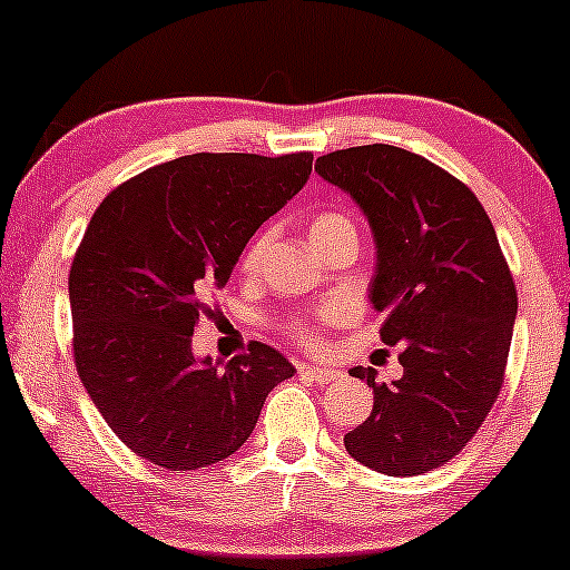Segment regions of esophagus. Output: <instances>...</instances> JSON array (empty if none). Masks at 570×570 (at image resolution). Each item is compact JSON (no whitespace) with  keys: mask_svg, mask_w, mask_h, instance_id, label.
<instances>
[{"mask_svg":"<svg viewBox=\"0 0 570 570\" xmlns=\"http://www.w3.org/2000/svg\"><path fill=\"white\" fill-rule=\"evenodd\" d=\"M297 372H299V377H307V381L322 383V385L337 381V375H340L337 370H332V367H318V364H297Z\"/></svg>","mask_w":570,"mask_h":570,"instance_id":"obj_1","label":"esophagus"}]
</instances>
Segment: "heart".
Returning a JSON list of instances; mask_svg holds the SVG:
<instances>
[{"label": "heart", "instance_id": "heart-1", "mask_svg": "<svg viewBox=\"0 0 570 570\" xmlns=\"http://www.w3.org/2000/svg\"><path fill=\"white\" fill-rule=\"evenodd\" d=\"M348 230H356V227H353V222L340 212H318L316 217L307 222V238H311L313 246L322 244V240H326V238H335V235H340V233H348ZM265 244H267V233L257 235V238L246 246L244 259H240V267H244V271H254V267L259 265V259H263V252H265ZM289 332H292V337H297L299 343H305V345L318 343V330L305 322L292 324Z\"/></svg>", "mask_w": 570, "mask_h": 570}]
</instances>
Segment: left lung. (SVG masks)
Returning <instances> with one entry per match:
<instances>
[{"instance_id": "1", "label": "left lung", "mask_w": 570, "mask_h": 570, "mask_svg": "<svg viewBox=\"0 0 570 570\" xmlns=\"http://www.w3.org/2000/svg\"><path fill=\"white\" fill-rule=\"evenodd\" d=\"M316 171L370 222V303L385 313L383 343L402 345L399 381L351 370L375 404L345 450L372 472L426 474L466 448L499 399L517 316L512 273L476 195L421 155L367 144L324 155Z\"/></svg>"}]
</instances>
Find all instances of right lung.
Wrapping results in <instances>:
<instances>
[{
	"mask_svg": "<svg viewBox=\"0 0 570 570\" xmlns=\"http://www.w3.org/2000/svg\"><path fill=\"white\" fill-rule=\"evenodd\" d=\"M313 155L200 153L149 168L96 208L69 271L75 362L109 429L168 472L212 466L248 440L294 367L248 343L225 367L193 332L248 238L311 176Z\"/></svg>",
	"mask_w": 570,
	"mask_h": 570,
	"instance_id": "obj_1",
	"label": "right lung"
}]
</instances>
